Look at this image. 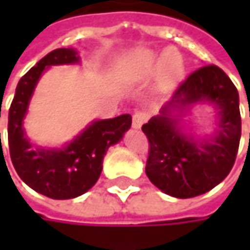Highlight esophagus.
Instances as JSON below:
<instances>
[{
	"instance_id": "obj_1",
	"label": "esophagus",
	"mask_w": 250,
	"mask_h": 250,
	"mask_svg": "<svg viewBox=\"0 0 250 250\" xmlns=\"http://www.w3.org/2000/svg\"><path fill=\"white\" fill-rule=\"evenodd\" d=\"M147 120V114L143 113V111H136L133 114V120H131V125L133 128H140L142 125Z\"/></svg>"
}]
</instances>
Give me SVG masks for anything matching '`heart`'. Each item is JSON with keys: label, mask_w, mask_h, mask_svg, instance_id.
Returning a JSON list of instances; mask_svg holds the SVG:
<instances>
[{"label": "heart", "mask_w": 250, "mask_h": 250, "mask_svg": "<svg viewBox=\"0 0 250 250\" xmlns=\"http://www.w3.org/2000/svg\"><path fill=\"white\" fill-rule=\"evenodd\" d=\"M125 75L131 81L145 82L156 75L162 89H169L184 74V62L176 50L156 53L149 49L133 52L123 65Z\"/></svg>", "instance_id": "obj_1"}]
</instances>
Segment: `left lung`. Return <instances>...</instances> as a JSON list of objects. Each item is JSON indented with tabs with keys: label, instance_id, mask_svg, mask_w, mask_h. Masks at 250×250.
<instances>
[{
	"label": "left lung",
	"instance_id": "8db88e82",
	"mask_svg": "<svg viewBox=\"0 0 250 250\" xmlns=\"http://www.w3.org/2000/svg\"><path fill=\"white\" fill-rule=\"evenodd\" d=\"M197 102H211L219 110L215 136L200 141L182 133L180 115L172 116ZM142 130L149 140L150 182L176 198L201 195L219 185L234 165L242 131L239 92L219 66H203L178 85L172 100Z\"/></svg>",
	"mask_w": 250,
	"mask_h": 250
}]
</instances>
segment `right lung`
<instances>
[{
    "label": "right lung",
    "instance_id": "right-lung-1",
    "mask_svg": "<svg viewBox=\"0 0 250 250\" xmlns=\"http://www.w3.org/2000/svg\"><path fill=\"white\" fill-rule=\"evenodd\" d=\"M76 62L79 56L74 49L62 47L47 53L19 81L8 111V146L17 174L30 188L53 200L75 198L94 187L103 171L107 149L119 143L131 125V116L122 114L94 122L63 149L31 146L23 119L36 83L47 66Z\"/></svg>",
    "mask_w": 250,
    "mask_h": 250
}]
</instances>
